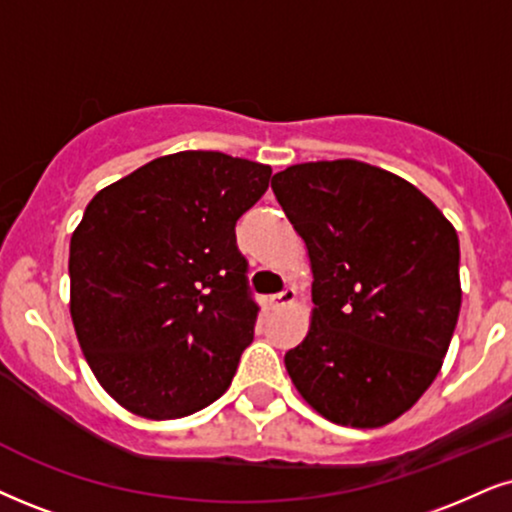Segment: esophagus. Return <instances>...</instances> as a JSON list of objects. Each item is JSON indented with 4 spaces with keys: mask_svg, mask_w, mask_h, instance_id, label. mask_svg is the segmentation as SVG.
<instances>
[{
    "mask_svg": "<svg viewBox=\"0 0 512 512\" xmlns=\"http://www.w3.org/2000/svg\"><path fill=\"white\" fill-rule=\"evenodd\" d=\"M294 299H296V289L294 287H285L280 294L270 296V304H273L275 308H285V306H292Z\"/></svg>",
    "mask_w": 512,
    "mask_h": 512,
    "instance_id": "1",
    "label": "esophagus"
}]
</instances>
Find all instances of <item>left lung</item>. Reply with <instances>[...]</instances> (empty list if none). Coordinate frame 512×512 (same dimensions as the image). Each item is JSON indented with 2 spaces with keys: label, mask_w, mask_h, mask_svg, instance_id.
I'll return each mask as SVG.
<instances>
[{
  "label": "left lung",
  "mask_w": 512,
  "mask_h": 512,
  "mask_svg": "<svg viewBox=\"0 0 512 512\" xmlns=\"http://www.w3.org/2000/svg\"><path fill=\"white\" fill-rule=\"evenodd\" d=\"M313 270L311 330L285 365L327 420L372 430L413 406L439 375L460 313L453 225L418 187L339 159L273 175Z\"/></svg>",
  "instance_id": "obj_1"
}]
</instances>
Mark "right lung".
<instances>
[{"instance_id":"add662e5","label":"right lung","mask_w":512,"mask_h":512,"mask_svg":"<svg viewBox=\"0 0 512 512\" xmlns=\"http://www.w3.org/2000/svg\"><path fill=\"white\" fill-rule=\"evenodd\" d=\"M270 173L178 151L87 204L68 258L71 318L94 377L130 413L185 418L230 387L258 315L235 225Z\"/></svg>"}]
</instances>
